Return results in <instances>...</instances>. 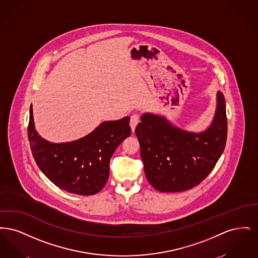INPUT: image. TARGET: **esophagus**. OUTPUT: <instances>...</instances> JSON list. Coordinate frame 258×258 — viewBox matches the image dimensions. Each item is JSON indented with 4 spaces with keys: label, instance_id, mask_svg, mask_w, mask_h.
I'll list each match as a JSON object with an SVG mask.
<instances>
[{
    "label": "esophagus",
    "instance_id": "esophagus-1",
    "mask_svg": "<svg viewBox=\"0 0 258 258\" xmlns=\"http://www.w3.org/2000/svg\"><path fill=\"white\" fill-rule=\"evenodd\" d=\"M139 123V116L137 114H134L131 116V123L130 125L132 127V132L135 133V127L137 125V123Z\"/></svg>",
    "mask_w": 258,
    "mask_h": 258
}]
</instances>
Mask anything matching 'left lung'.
Listing matches in <instances>:
<instances>
[{
  "instance_id": "obj_1",
  "label": "left lung",
  "mask_w": 258,
  "mask_h": 258,
  "mask_svg": "<svg viewBox=\"0 0 258 258\" xmlns=\"http://www.w3.org/2000/svg\"><path fill=\"white\" fill-rule=\"evenodd\" d=\"M135 128L148 182L161 192H179L201 183L215 167L225 147V99L217 93L213 121L200 133L188 132L166 117L144 113Z\"/></svg>"
}]
</instances>
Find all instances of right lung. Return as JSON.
Segmentation results:
<instances>
[{"instance_id":"add662e5","label":"right lung","mask_w":258,"mask_h":258,"mask_svg":"<svg viewBox=\"0 0 258 258\" xmlns=\"http://www.w3.org/2000/svg\"><path fill=\"white\" fill-rule=\"evenodd\" d=\"M130 117L102 122L86 136L53 143L37 134L30 107L28 137L41 172L61 189L79 196L98 194L107 183L115 150L132 134Z\"/></svg>"}]
</instances>
